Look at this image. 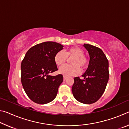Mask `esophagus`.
<instances>
[{
	"instance_id": "34e87169",
	"label": "esophagus",
	"mask_w": 129,
	"mask_h": 129,
	"mask_svg": "<svg viewBox=\"0 0 129 129\" xmlns=\"http://www.w3.org/2000/svg\"><path fill=\"white\" fill-rule=\"evenodd\" d=\"M63 79H64V81H65V80H66V79H67V77H66V76H64V77H63Z\"/></svg>"
}]
</instances>
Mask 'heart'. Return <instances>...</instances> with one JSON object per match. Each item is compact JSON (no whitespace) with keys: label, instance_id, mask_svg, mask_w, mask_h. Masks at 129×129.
<instances>
[{"label":"heart","instance_id":"1","mask_svg":"<svg viewBox=\"0 0 129 129\" xmlns=\"http://www.w3.org/2000/svg\"><path fill=\"white\" fill-rule=\"evenodd\" d=\"M84 53V51L80 47L70 48L65 53L62 51L57 52L54 56V62L57 66L65 64L68 58H73L71 61L72 65H63L60 68L58 72L64 76L78 75L80 69H84L88 65V59Z\"/></svg>","mask_w":129,"mask_h":129}]
</instances>
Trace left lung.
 <instances>
[{
	"mask_svg": "<svg viewBox=\"0 0 129 129\" xmlns=\"http://www.w3.org/2000/svg\"><path fill=\"white\" fill-rule=\"evenodd\" d=\"M90 56L88 69L82 76L74 78L72 88L76 100L82 104H91L99 100L105 90L108 82L109 62L105 54L97 47L84 44Z\"/></svg>",
	"mask_w": 129,
	"mask_h": 129,
	"instance_id": "1",
	"label": "left lung"
}]
</instances>
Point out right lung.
I'll use <instances>...</instances> for the list:
<instances>
[{
	"label": "right lung",
	"instance_id": "1",
	"mask_svg": "<svg viewBox=\"0 0 129 129\" xmlns=\"http://www.w3.org/2000/svg\"><path fill=\"white\" fill-rule=\"evenodd\" d=\"M63 47L53 41L38 44L28 50L21 62V84L28 97L35 103H49L56 97L63 76L49 73L58 70L54 56Z\"/></svg>",
	"mask_w": 129,
	"mask_h": 129
}]
</instances>
